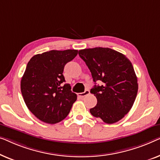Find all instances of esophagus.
<instances>
[{
  "label": "esophagus",
  "mask_w": 160,
  "mask_h": 160,
  "mask_svg": "<svg viewBox=\"0 0 160 160\" xmlns=\"http://www.w3.org/2000/svg\"><path fill=\"white\" fill-rule=\"evenodd\" d=\"M90 93V91H88V90H85V91L83 92V93H78V96H79L80 98H83L84 96L88 95V94Z\"/></svg>",
  "instance_id": "obj_1"
}]
</instances>
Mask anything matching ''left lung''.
Masks as SVG:
<instances>
[{"label":"left lung","instance_id":"left-lung-1","mask_svg":"<svg viewBox=\"0 0 160 160\" xmlns=\"http://www.w3.org/2000/svg\"><path fill=\"white\" fill-rule=\"evenodd\" d=\"M78 53L91 71L93 82H103L91 90L97 104L90 112L107 124L118 122L131 109L138 93L132 63L124 54L109 48L82 49Z\"/></svg>","mask_w":160,"mask_h":160}]
</instances>
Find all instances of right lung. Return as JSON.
<instances>
[{
	"instance_id": "obj_1",
	"label": "right lung",
	"mask_w": 160,
	"mask_h": 160,
	"mask_svg": "<svg viewBox=\"0 0 160 160\" xmlns=\"http://www.w3.org/2000/svg\"><path fill=\"white\" fill-rule=\"evenodd\" d=\"M78 50H52L35 55L27 65L21 80V91L29 110L42 122L55 124L64 120L77 100L65 82V64Z\"/></svg>"
}]
</instances>
